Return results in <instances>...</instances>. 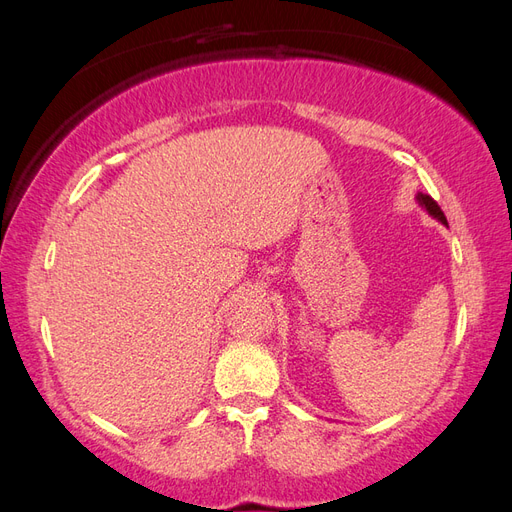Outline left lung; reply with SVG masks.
Segmentation results:
<instances>
[{"label": "left lung", "mask_w": 512, "mask_h": 512, "mask_svg": "<svg viewBox=\"0 0 512 512\" xmlns=\"http://www.w3.org/2000/svg\"><path fill=\"white\" fill-rule=\"evenodd\" d=\"M416 200H418V205H421V207L431 215V218H436V220L442 222V224H448V222H446V215L442 213V209L438 207V203H436V200H433L431 196L418 192V194H416Z\"/></svg>", "instance_id": "left-lung-1"}]
</instances>
